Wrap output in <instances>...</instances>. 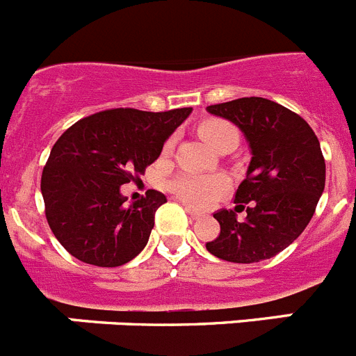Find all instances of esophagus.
<instances>
[{"label": "esophagus", "mask_w": 356, "mask_h": 356, "mask_svg": "<svg viewBox=\"0 0 356 356\" xmlns=\"http://www.w3.org/2000/svg\"><path fill=\"white\" fill-rule=\"evenodd\" d=\"M187 213L191 216V219H193V221H200L201 217H203V213L197 212V210H194V209H187Z\"/></svg>", "instance_id": "esophagus-1"}]
</instances>
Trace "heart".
Listing matches in <instances>:
<instances>
[{
    "label": "heart",
    "mask_w": 356,
    "mask_h": 356,
    "mask_svg": "<svg viewBox=\"0 0 356 356\" xmlns=\"http://www.w3.org/2000/svg\"><path fill=\"white\" fill-rule=\"evenodd\" d=\"M232 124L221 119H210L205 121L200 127L201 139L205 140L209 146L216 147L219 140L222 139V135L232 131ZM172 147V139L165 144V151ZM228 187L225 176L219 175H196V172H181L176 178L169 181V188L176 197H180L181 201L194 207H209L210 203L221 196Z\"/></svg>",
    "instance_id": "1"
}]
</instances>
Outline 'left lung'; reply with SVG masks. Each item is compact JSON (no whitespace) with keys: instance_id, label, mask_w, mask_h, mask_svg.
<instances>
[{"instance_id":"obj_1","label":"left lung","mask_w":356,"mask_h":356,"mask_svg":"<svg viewBox=\"0 0 356 356\" xmlns=\"http://www.w3.org/2000/svg\"><path fill=\"white\" fill-rule=\"evenodd\" d=\"M207 110L237 124L253 155L235 193L248 216L241 221L234 210L213 213L221 234L207 242V250L235 264L271 259L303 234L325 191L317 135L303 118L266 97H241Z\"/></svg>"}]
</instances>
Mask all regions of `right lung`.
Masks as SVG:
<instances>
[{
  "label": "right lung",
  "instance_id": "1",
  "mask_svg": "<svg viewBox=\"0 0 356 356\" xmlns=\"http://www.w3.org/2000/svg\"><path fill=\"white\" fill-rule=\"evenodd\" d=\"M193 112L112 108L76 121L51 147L42 169L46 219L78 260L118 267L147 244L165 196L149 188L127 205L119 187L137 180L160 156L163 143Z\"/></svg>",
  "mask_w": 356,
  "mask_h": 356
}]
</instances>
